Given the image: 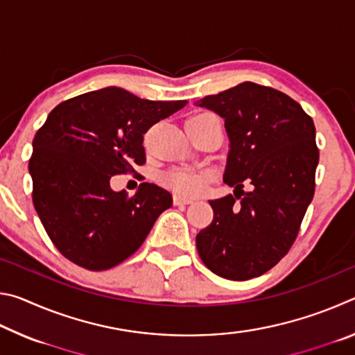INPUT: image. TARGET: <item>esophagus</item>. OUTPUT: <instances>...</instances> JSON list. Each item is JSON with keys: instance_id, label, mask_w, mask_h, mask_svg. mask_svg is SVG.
I'll return each mask as SVG.
<instances>
[{"instance_id": "34e87169", "label": "esophagus", "mask_w": 355, "mask_h": 355, "mask_svg": "<svg viewBox=\"0 0 355 355\" xmlns=\"http://www.w3.org/2000/svg\"><path fill=\"white\" fill-rule=\"evenodd\" d=\"M189 203H192V200H191V199H184V197H180V196H175V197H173V205H177V207L189 205Z\"/></svg>"}]
</instances>
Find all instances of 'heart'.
<instances>
[{
    "mask_svg": "<svg viewBox=\"0 0 355 355\" xmlns=\"http://www.w3.org/2000/svg\"><path fill=\"white\" fill-rule=\"evenodd\" d=\"M213 175L208 171H197V169H171L163 173L161 182L169 188L177 196L183 197H194L205 192L211 183Z\"/></svg>",
    "mask_w": 355,
    "mask_h": 355,
    "instance_id": "1",
    "label": "heart"
}]
</instances>
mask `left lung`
Listing matches in <instances>:
<instances>
[{
	"mask_svg": "<svg viewBox=\"0 0 355 355\" xmlns=\"http://www.w3.org/2000/svg\"><path fill=\"white\" fill-rule=\"evenodd\" d=\"M196 105L225 120L224 182L235 188V196L209 200L213 222L196 236L197 252L219 277H258L288 254L313 199L320 161L313 120L286 94L250 81Z\"/></svg>",
	"mask_w": 355,
	"mask_h": 355,
	"instance_id": "8db88e82",
	"label": "left lung"
}]
</instances>
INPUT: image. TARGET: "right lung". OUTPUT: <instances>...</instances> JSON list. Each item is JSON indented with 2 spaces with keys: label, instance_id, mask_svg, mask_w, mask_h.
<instances>
[{
  "label": "right lung",
  "instance_id": "right-lung-1",
  "mask_svg": "<svg viewBox=\"0 0 355 355\" xmlns=\"http://www.w3.org/2000/svg\"><path fill=\"white\" fill-rule=\"evenodd\" d=\"M105 87L59 103L35 133L29 173L33 203L56 249L89 271H105L141 248L172 196L142 183L112 191V175L146 163L144 133L186 106Z\"/></svg>",
  "mask_w": 355,
  "mask_h": 355
}]
</instances>
